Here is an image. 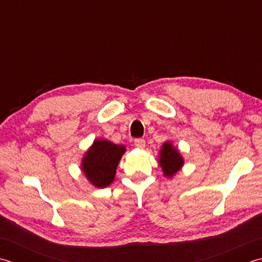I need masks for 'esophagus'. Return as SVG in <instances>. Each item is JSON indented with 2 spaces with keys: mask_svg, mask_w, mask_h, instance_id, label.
Segmentation results:
<instances>
[{
  "mask_svg": "<svg viewBox=\"0 0 262 262\" xmlns=\"http://www.w3.org/2000/svg\"><path fill=\"white\" fill-rule=\"evenodd\" d=\"M135 146L137 148H140V149L145 148L146 147V141L143 140V139H136V140H135Z\"/></svg>",
  "mask_w": 262,
  "mask_h": 262,
  "instance_id": "34e87169",
  "label": "esophagus"
}]
</instances>
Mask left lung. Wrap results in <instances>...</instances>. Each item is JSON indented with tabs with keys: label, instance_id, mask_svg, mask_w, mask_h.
Instances as JSON below:
<instances>
[{
	"label": "left lung",
	"instance_id": "1",
	"mask_svg": "<svg viewBox=\"0 0 262 262\" xmlns=\"http://www.w3.org/2000/svg\"><path fill=\"white\" fill-rule=\"evenodd\" d=\"M159 166L162 167L164 176L172 179L173 176L183 167L184 159L180 150L172 141H165L159 151Z\"/></svg>",
	"mask_w": 262,
	"mask_h": 262
}]
</instances>
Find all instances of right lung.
Listing matches in <instances>:
<instances>
[{
  "label": "right lung",
  "instance_id": "obj_1",
  "mask_svg": "<svg viewBox=\"0 0 262 262\" xmlns=\"http://www.w3.org/2000/svg\"><path fill=\"white\" fill-rule=\"evenodd\" d=\"M126 151L123 145L105 139H95L81 159V172L90 184L103 189L113 183L122 156Z\"/></svg>",
  "mask_w": 262,
  "mask_h": 262
}]
</instances>
